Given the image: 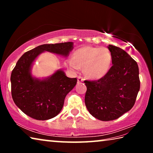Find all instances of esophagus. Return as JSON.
<instances>
[{
	"label": "esophagus",
	"instance_id": "obj_1",
	"mask_svg": "<svg viewBox=\"0 0 153 153\" xmlns=\"http://www.w3.org/2000/svg\"><path fill=\"white\" fill-rule=\"evenodd\" d=\"M84 79L83 78L82 76H77V82H82L84 81Z\"/></svg>",
	"mask_w": 153,
	"mask_h": 153
}]
</instances>
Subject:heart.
<instances>
[{"instance_id":"obj_1","label":"heart","mask_w":153,"mask_h":153,"mask_svg":"<svg viewBox=\"0 0 153 153\" xmlns=\"http://www.w3.org/2000/svg\"><path fill=\"white\" fill-rule=\"evenodd\" d=\"M112 60V53L107 48L84 46L75 51L73 57L67 59L65 63L67 67L76 71L84 67L87 77L98 79L108 73Z\"/></svg>"}]
</instances>
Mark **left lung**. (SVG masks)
I'll return each instance as SVG.
<instances>
[{
  "instance_id": "8db88e82",
  "label": "left lung",
  "mask_w": 153,
  "mask_h": 153,
  "mask_svg": "<svg viewBox=\"0 0 153 153\" xmlns=\"http://www.w3.org/2000/svg\"><path fill=\"white\" fill-rule=\"evenodd\" d=\"M113 56L108 73L98 80H85V104L88 111L100 121L118 119L135 104L140 86L136 61L123 49L109 45Z\"/></svg>"
}]
</instances>
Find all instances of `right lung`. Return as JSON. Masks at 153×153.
I'll use <instances>...</instances> for the list:
<instances>
[{
	"label": "right lung",
	"mask_w": 153,
	"mask_h": 153,
	"mask_svg": "<svg viewBox=\"0 0 153 153\" xmlns=\"http://www.w3.org/2000/svg\"><path fill=\"white\" fill-rule=\"evenodd\" d=\"M72 49L71 42L42 45L25 53L17 62L11 76L12 98L29 117L37 120L55 117L63 108L67 94L77 83L76 77H67L62 70L45 79L34 78L30 73L33 61L44 51L67 56Z\"/></svg>",
	"instance_id": "right-lung-1"
}]
</instances>
